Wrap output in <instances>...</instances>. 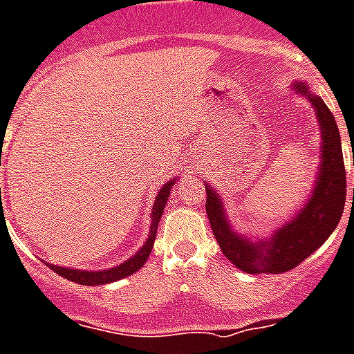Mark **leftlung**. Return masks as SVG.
<instances>
[{
  "label": "left lung",
  "instance_id": "obj_1",
  "mask_svg": "<svg viewBox=\"0 0 354 354\" xmlns=\"http://www.w3.org/2000/svg\"><path fill=\"white\" fill-rule=\"evenodd\" d=\"M295 88L309 97L322 131V162L317 175L318 179L313 195L304 204L299 215L277 230L270 241L251 242L246 236L236 235L230 227L223 201L213 188L206 186V213L218 246L235 268L251 275L284 273L297 268L328 241L346 206V166L337 121L328 104L318 95L309 93L306 84L295 83Z\"/></svg>",
  "mask_w": 354,
  "mask_h": 354
}]
</instances>
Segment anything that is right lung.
<instances>
[{"label":"right lung","instance_id":"right-lung-1","mask_svg":"<svg viewBox=\"0 0 354 354\" xmlns=\"http://www.w3.org/2000/svg\"><path fill=\"white\" fill-rule=\"evenodd\" d=\"M175 179L166 183L162 186L159 194H157L156 204H153V212H151V224H150V235L146 239L145 246L137 251L136 255L128 259L127 262H122L121 266H115L112 270H103V271H81V270H68V268H61V266H52L46 264L50 270H54L57 275L65 277L66 280H72V282H77V284L83 286H101L108 284V282H115V280H121L124 277L133 275L136 271H139L145 266V262L148 261V257L151 253V248H153V242H156L157 227H159L160 215H162V209L166 206V201L170 197V189L174 186Z\"/></svg>","mask_w":354,"mask_h":354}]
</instances>
